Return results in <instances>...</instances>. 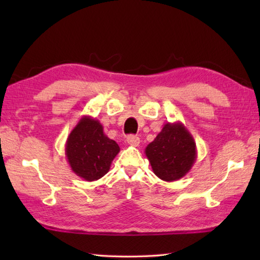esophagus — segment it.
Masks as SVG:
<instances>
[{
	"label": "esophagus",
	"mask_w": 260,
	"mask_h": 260,
	"mask_svg": "<svg viewBox=\"0 0 260 260\" xmlns=\"http://www.w3.org/2000/svg\"><path fill=\"white\" fill-rule=\"evenodd\" d=\"M126 141H127V143H128L132 147H139V144H140V139H139V136H136V135L127 136Z\"/></svg>",
	"instance_id": "esophagus-1"
}]
</instances>
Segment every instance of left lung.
Masks as SVG:
<instances>
[{
  "label": "left lung",
  "mask_w": 260,
  "mask_h": 260,
  "mask_svg": "<svg viewBox=\"0 0 260 260\" xmlns=\"http://www.w3.org/2000/svg\"><path fill=\"white\" fill-rule=\"evenodd\" d=\"M144 152L153 173L167 182L183 178L197 158L195 140L180 121L165 124Z\"/></svg>",
  "instance_id": "1"
}]
</instances>
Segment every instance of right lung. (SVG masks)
I'll return each mask as SVG.
<instances>
[{
  "mask_svg": "<svg viewBox=\"0 0 260 260\" xmlns=\"http://www.w3.org/2000/svg\"><path fill=\"white\" fill-rule=\"evenodd\" d=\"M120 151L116 141L109 139L101 122L83 116L65 143V155L73 173L86 181H96L107 174Z\"/></svg>",
  "mask_w": 260,
  "mask_h": 260,
  "instance_id": "add662e5",
  "label": "right lung"
}]
</instances>
